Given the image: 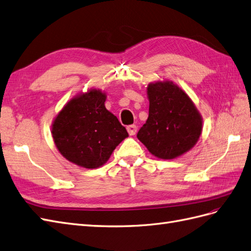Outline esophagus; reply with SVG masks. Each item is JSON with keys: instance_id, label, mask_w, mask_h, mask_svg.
Instances as JSON below:
<instances>
[{"instance_id": "34e87169", "label": "esophagus", "mask_w": 251, "mask_h": 251, "mask_svg": "<svg viewBox=\"0 0 251 251\" xmlns=\"http://www.w3.org/2000/svg\"><path fill=\"white\" fill-rule=\"evenodd\" d=\"M137 129H138V127L136 125L127 126V131H128V133L130 134V136H134V134H136V132H137Z\"/></svg>"}]
</instances>
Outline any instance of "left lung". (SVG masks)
I'll list each match as a JSON object with an SVG mask.
<instances>
[{
	"instance_id": "obj_1",
	"label": "left lung",
	"mask_w": 251,
	"mask_h": 251,
	"mask_svg": "<svg viewBox=\"0 0 251 251\" xmlns=\"http://www.w3.org/2000/svg\"><path fill=\"white\" fill-rule=\"evenodd\" d=\"M149 119L137 134L153 156L174 159L190 151L201 133L202 121L182 90L171 81L151 83Z\"/></svg>"
}]
</instances>
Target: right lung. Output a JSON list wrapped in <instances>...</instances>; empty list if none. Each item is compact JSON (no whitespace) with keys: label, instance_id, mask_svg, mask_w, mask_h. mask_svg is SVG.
<instances>
[{"label":"right lung","instance_id":"obj_1","mask_svg":"<svg viewBox=\"0 0 251 251\" xmlns=\"http://www.w3.org/2000/svg\"><path fill=\"white\" fill-rule=\"evenodd\" d=\"M106 95L91 90L70 100L53 124V139L61 155L86 169L107 162L128 137L126 128L105 107Z\"/></svg>","mask_w":251,"mask_h":251}]
</instances>
